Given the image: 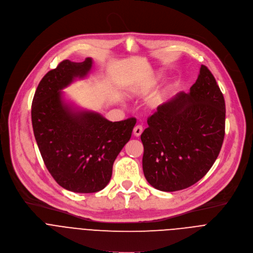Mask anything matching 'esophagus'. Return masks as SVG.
<instances>
[{"label": "esophagus", "mask_w": 253, "mask_h": 253, "mask_svg": "<svg viewBox=\"0 0 253 253\" xmlns=\"http://www.w3.org/2000/svg\"><path fill=\"white\" fill-rule=\"evenodd\" d=\"M143 132V127L141 125H137L134 127L133 129V134L136 136V137H139Z\"/></svg>", "instance_id": "esophagus-1"}]
</instances>
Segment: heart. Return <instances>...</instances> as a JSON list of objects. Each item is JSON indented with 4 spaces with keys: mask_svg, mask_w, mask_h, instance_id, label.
<instances>
[{
    "mask_svg": "<svg viewBox=\"0 0 253 253\" xmlns=\"http://www.w3.org/2000/svg\"><path fill=\"white\" fill-rule=\"evenodd\" d=\"M165 94H166V93H164V94H163V95H161V96H160V97H159V98H158V100H157V101H158V102H161V101H162V100H163V98H164V96H165Z\"/></svg>",
    "mask_w": 253,
    "mask_h": 253,
    "instance_id": "heart-1",
    "label": "heart"
}]
</instances>
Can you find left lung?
Segmentation results:
<instances>
[{
    "label": "left lung",
    "instance_id": "left-lung-1",
    "mask_svg": "<svg viewBox=\"0 0 253 253\" xmlns=\"http://www.w3.org/2000/svg\"><path fill=\"white\" fill-rule=\"evenodd\" d=\"M141 134L142 166L151 186L166 192L195 184L218 157L225 134L224 97L201 65L189 93L157 107Z\"/></svg>",
    "mask_w": 253,
    "mask_h": 253
}]
</instances>
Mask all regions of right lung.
<instances>
[{"instance_id":"1","label":"right lung","mask_w":253,"mask_h":253,"mask_svg":"<svg viewBox=\"0 0 253 253\" xmlns=\"http://www.w3.org/2000/svg\"><path fill=\"white\" fill-rule=\"evenodd\" d=\"M92 64L91 58L61 62L43 77L32 102L34 135L44 163L60 186L77 193L98 192L109 183L113 163L136 124L135 118L108 121L65 102L61 90L85 78Z\"/></svg>"}]
</instances>
